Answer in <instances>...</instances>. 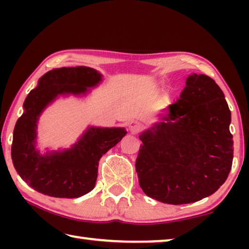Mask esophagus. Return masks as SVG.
Wrapping results in <instances>:
<instances>
[{"instance_id":"obj_1","label":"esophagus","mask_w":249,"mask_h":249,"mask_svg":"<svg viewBox=\"0 0 249 249\" xmlns=\"http://www.w3.org/2000/svg\"><path fill=\"white\" fill-rule=\"evenodd\" d=\"M128 128L130 130V133L137 134L142 130V125H141V123H138V122H136V121H132L128 124Z\"/></svg>"}]
</instances>
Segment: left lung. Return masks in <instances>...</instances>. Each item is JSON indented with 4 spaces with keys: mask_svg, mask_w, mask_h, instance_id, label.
Segmentation results:
<instances>
[{
    "mask_svg": "<svg viewBox=\"0 0 249 249\" xmlns=\"http://www.w3.org/2000/svg\"><path fill=\"white\" fill-rule=\"evenodd\" d=\"M162 122L140 136L136 172L146 196L187 204L213 195L233 162L231 111L212 78L193 73Z\"/></svg>",
    "mask_w": 249,
    "mask_h": 249,
    "instance_id": "left-lung-1",
    "label": "left lung"
}]
</instances>
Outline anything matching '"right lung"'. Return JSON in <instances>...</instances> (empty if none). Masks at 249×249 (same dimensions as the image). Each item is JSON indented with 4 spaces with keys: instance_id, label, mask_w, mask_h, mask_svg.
I'll return each mask as SVG.
<instances>
[{
    "instance_id": "1",
    "label": "right lung",
    "mask_w": 249,
    "mask_h": 249,
    "mask_svg": "<svg viewBox=\"0 0 249 249\" xmlns=\"http://www.w3.org/2000/svg\"><path fill=\"white\" fill-rule=\"evenodd\" d=\"M99 81L101 74L94 69L64 67L44 74L25 99V111L16 122L11 153L16 171L34 190L74 199L94 188L100 159L125 136L124 128L91 127L72 148L46 156L35 149V138L37 120L46 105L58 94L86 93L88 87Z\"/></svg>"
}]
</instances>
